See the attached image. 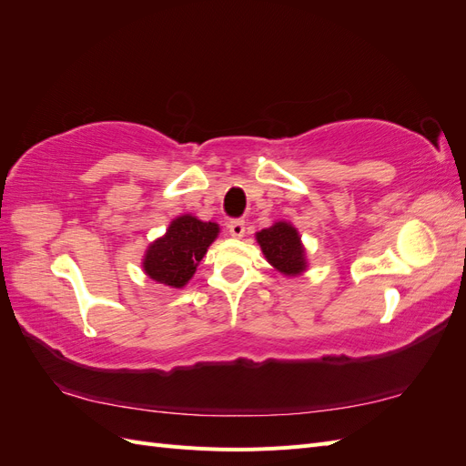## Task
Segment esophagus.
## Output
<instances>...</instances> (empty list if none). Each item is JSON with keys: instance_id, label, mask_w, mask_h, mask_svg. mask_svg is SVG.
Here are the masks:
<instances>
[{"instance_id": "34e87169", "label": "esophagus", "mask_w": 466, "mask_h": 466, "mask_svg": "<svg viewBox=\"0 0 466 466\" xmlns=\"http://www.w3.org/2000/svg\"><path fill=\"white\" fill-rule=\"evenodd\" d=\"M229 233L235 238H241L245 235V221L243 219H233L229 223Z\"/></svg>"}]
</instances>
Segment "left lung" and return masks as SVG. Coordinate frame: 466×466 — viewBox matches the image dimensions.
I'll return each mask as SVG.
<instances>
[{"mask_svg":"<svg viewBox=\"0 0 466 466\" xmlns=\"http://www.w3.org/2000/svg\"><path fill=\"white\" fill-rule=\"evenodd\" d=\"M257 243L262 248L264 258L279 274L288 278L299 276L307 270V250L301 243L299 231L289 221H276L270 228L257 233Z\"/></svg>","mask_w":466,"mask_h":466,"instance_id":"obj_1","label":"left lung"}]
</instances>
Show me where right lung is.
I'll use <instances>...</instances> for the list:
<instances>
[{"instance_id": "right-lung-1", "label": "right lung", "mask_w": 466, "mask_h": 466, "mask_svg": "<svg viewBox=\"0 0 466 466\" xmlns=\"http://www.w3.org/2000/svg\"><path fill=\"white\" fill-rule=\"evenodd\" d=\"M218 235L219 225L214 221L192 214L175 218L167 233L149 243L142 258L146 276L168 288H185Z\"/></svg>"}]
</instances>
